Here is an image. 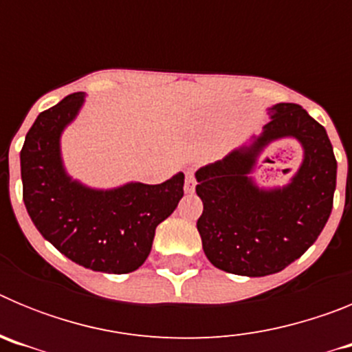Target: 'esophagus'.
Returning <instances> with one entry per match:
<instances>
[{
	"mask_svg": "<svg viewBox=\"0 0 352 352\" xmlns=\"http://www.w3.org/2000/svg\"><path fill=\"white\" fill-rule=\"evenodd\" d=\"M194 190H195L194 173H192V170H186L185 173V192L186 194H192Z\"/></svg>",
	"mask_w": 352,
	"mask_h": 352,
	"instance_id": "34e87169",
	"label": "esophagus"
}]
</instances>
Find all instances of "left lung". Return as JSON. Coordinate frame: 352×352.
I'll use <instances>...</instances> for the list:
<instances>
[{"mask_svg":"<svg viewBox=\"0 0 352 352\" xmlns=\"http://www.w3.org/2000/svg\"><path fill=\"white\" fill-rule=\"evenodd\" d=\"M250 144L195 173L203 201L197 231L213 266L243 276L278 273L300 259L324 229L333 208L337 160L324 126L301 105L276 104ZM298 138L304 162L282 189H261L250 174L273 140ZM261 167V166H259Z\"/></svg>","mask_w":352,"mask_h":352,"instance_id":"left-lung-1","label":"left lung"}]
</instances>
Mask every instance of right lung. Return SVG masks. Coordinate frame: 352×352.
I'll use <instances>...</instances> for the list:
<instances>
[{
	"label": "right lung",
	"mask_w": 352,
	"mask_h": 352,
	"mask_svg": "<svg viewBox=\"0 0 352 352\" xmlns=\"http://www.w3.org/2000/svg\"><path fill=\"white\" fill-rule=\"evenodd\" d=\"M84 93L65 96L38 114L21 149L23 199L40 234L84 268L135 272L153 245L155 229L183 197L185 174L160 185L126 183L96 190L72 179L61 160L60 139L76 120Z\"/></svg>",
	"instance_id": "1"
}]
</instances>
